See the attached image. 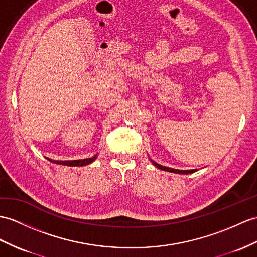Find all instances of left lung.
Here are the masks:
<instances>
[{
  "label": "left lung",
  "mask_w": 257,
  "mask_h": 257,
  "mask_svg": "<svg viewBox=\"0 0 257 257\" xmlns=\"http://www.w3.org/2000/svg\"><path fill=\"white\" fill-rule=\"evenodd\" d=\"M152 162H153L155 167H157L158 169H160V170H165V171H168V172L181 173V174H190V173H194V172L197 171V169H193V170H178V169H172V168H168V167H165V166H161V165L157 164V162H155L153 160H152Z\"/></svg>",
  "instance_id": "1"
}]
</instances>
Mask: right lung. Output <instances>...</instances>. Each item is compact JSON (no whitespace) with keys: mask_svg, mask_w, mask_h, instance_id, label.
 Here are the masks:
<instances>
[{"mask_svg":"<svg viewBox=\"0 0 257 257\" xmlns=\"http://www.w3.org/2000/svg\"><path fill=\"white\" fill-rule=\"evenodd\" d=\"M97 158V155L93 156L91 158H87V159H79V160H65V161H62V160H52V159H49L47 158L49 161L54 162L56 165H63V166H68V167H83L86 165H89L91 162H93Z\"/></svg>","mask_w":257,"mask_h":257,"instance_id":"1","label":"right lung"}]
</instances>
